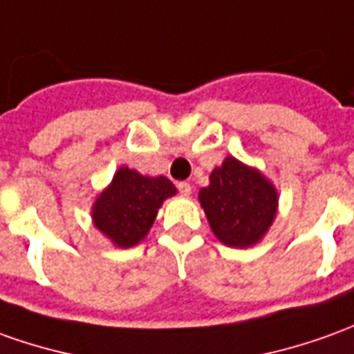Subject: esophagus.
Listing matches in <instances>:
<instances>
[{"label": "esophagus", "mask_w": 354, "mask_h": 354, "mask_svg": "<svg viewBox=\"0 0 354 354\" xmlns=\"http://www.w3.org/2000/svg\"><path fill=\"white\" fill-rule=\"evenodd\" d=\"M178 189H180V194L185 195V197L192 195V185L187 184V182H180V184H178Z\"/></svg>", "instance_id": "1"}]
</instances>
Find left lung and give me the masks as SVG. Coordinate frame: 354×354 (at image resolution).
I'll list each match as a JSON object with an SVG mask.
<instances>
[{"label":"left lung","mask_w":354,"mask_h":354,"mask_svg":"<svg viewBox=\"0 0 354 354\" xmlns=\"http://www.w3.org/2000/svg\"><path fill=\"white\" fill-rule=\"evenodd\" d=\"M280 195L263 172L228 155L199 189L205 216L220 243L247 249L263 241L278 212Z\"/></svg>","instance_id":"left-lung-1"}]
</instances>
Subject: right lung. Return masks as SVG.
<instances>
[{
  "instance_id": "right-lung-1",
  "label": "right lung",
  "mask_w": 354,
  "mask_h": 354,
  "mask_svg": "<svg viewBox=\"0 0 354 354\" xmlns=\"http://www.w3.org/2000/svg\"><path fill=\"white\" fill-rule=\"evenodd\" d=\"M176 192L167 176H143L120 167L91 205V222L115 247H134L147 237L162 203Z\"/></svg>"
}]
</instances>
